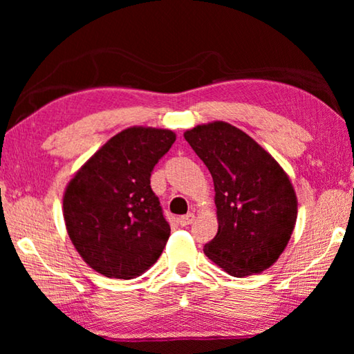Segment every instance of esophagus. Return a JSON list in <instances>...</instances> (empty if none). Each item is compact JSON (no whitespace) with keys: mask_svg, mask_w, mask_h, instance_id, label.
Wrapping results in <instances>:
<instances>
[{"mask_svg":"<svg viewBox=\"0 0 354 354\" xmlns=\"http://www.w3.org/2000/svg\"><path fill=\"white\" fill-rule=\"evenodd\" d=\"M195 220V215L194 214H185V215H181V217H179V225L181 226H187V225H190L192 221Z\"/></svg>","mask_w":354,"mask_h":354,"instance_id":"1","label":"esophagus"}]
</instances>
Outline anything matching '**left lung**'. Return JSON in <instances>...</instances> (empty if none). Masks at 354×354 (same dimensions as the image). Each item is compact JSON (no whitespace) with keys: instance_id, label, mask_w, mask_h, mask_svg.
I'll use <instances>...</instances> for the list:
<instances>
[{"instance_id":"1","label":"left lung","mask_w":354,"mask_h":354,"mask_svg":"<svg viewBox=\"0 0 354 354\" xmlns=\"http://www.w3.org/2000/svg\"><path fill=\"white\" fill-rule=\"evenodd\" d=\"M184 139L211 171L218 231L205 245L231 277L277 262L297 221V196L279 164L243 131L225 122L200 124Z\"/></svg>"}]
</instances>
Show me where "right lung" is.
I'll use <instances>...</instances> for the list:
<instances>
[{
	"mask_svg": "<svg viewBox=\"0 0 354 354\" xmlns=\"http://www.w3.org/2000/svg\"><path fill=\"white\" fill-rule=\"evenodd\" d=\"M175 133L128 128L113 136L67 185L64 218L77 253L107 278L131 279L159 259L170 237L149 185L154 165Z\"/></svg>",
	"mask_w": 354,
	"mask_h": 354,
	"instance_id": "right-lung-1",
	"label": "right lung"
}]
</instances>
